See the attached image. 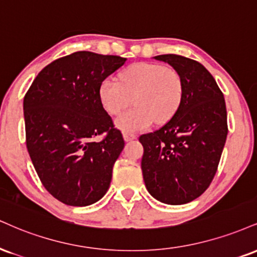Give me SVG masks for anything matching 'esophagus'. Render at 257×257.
Returning a JSON list of instances; mask_svg holds the SVG:
<instances>
[{
    "label": "esophagus",
    "instance_id": "34e87169",
    "mask_svg": "<svg viewBox=\"0 0 257 257\" xmlns=\"http://www.w3.org/2000/svg\"><path fill=\"white\" fill-rule=\"evenodd\" d=\"M123 138H124V140L128 142V141H132V140H135L137 139V135L135 134H132V133H123Z\"/></svg>",
    "mask_w": 257,
    "mask_h": 257
}]
</instances>
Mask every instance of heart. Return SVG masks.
<instances>
[{
    "instance_id": "b5f03b06",
    "label": "heart",
    "mask_w": 257,
    "mask_h": 257,
    "mask_svg": "<svg viewBox=\"0 0 257 257\" xmlns=\"http://www.w3.org/2000/svg\"><path fill=\"white\" fill-rule=\"evenodd\" d=\"M99 100L104 110L117 116L134 95V109L116 119V125L125 132L144 131L156 120L165 123L181 106L184 94L182 76L172 68L152 62H138L123 70L119 81L106 78L99 86Z\"/></svg>"
}]
</instances>
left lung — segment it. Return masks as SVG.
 <instances>
[{
    "mask_svg": "<svg viewBox=\"0 0 257 257\" xmlns=\"http://www.w3.org/2000/svg\"><path fill=\"white\" fill-rule=\"evenodd\" d=\"M184 83L181 106L162 128L144 134L142 175L160 202L183 205L206 191L214 178L227 137L224 94L202 64L179 55H159Z\"/></svg>",
    "mask_w": 257,
    "mask_h": 257,
    "instance_id": "obj_1",
    "label": "left lung"
}]
</instances>
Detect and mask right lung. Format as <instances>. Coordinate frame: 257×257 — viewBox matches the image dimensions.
<instances>
[{"label": "right lung", "instance_id": "add662e5", "mask_svg": "<svg viewBox=\"0 0 257 257\" xmlns=\"http://www.w3.org/2000/svg\"><path fill=\"white\" fill-rule=\"evenodd\" d=\"M126 58L78 51L40 70L24 98L26 146L37 175L55 199L88 206L105 195L122 133L99 100V86ZM104 134L100 142L94 139Z\"/></svg>", "mask_w": 257, "mask_h": 257}]
</instances>
